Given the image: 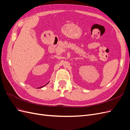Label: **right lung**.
<instances>
[{"instance_id":"right-lung-1","label":"right lung","mask_w":130,"mask_h":130,"mask_svg":"<svg viewBox=\"0 0 130 130\" xmlns=\"http://www.w3.org/2000/svg\"><path fill=\"white\" fill-rule=\"evenodd\" d=\"M47 84H46V85H47ZM45 85H44V86H45ZM44 86H42V87H41L40 88H42V87H44Z\"/></svg>"}]
</instances>
